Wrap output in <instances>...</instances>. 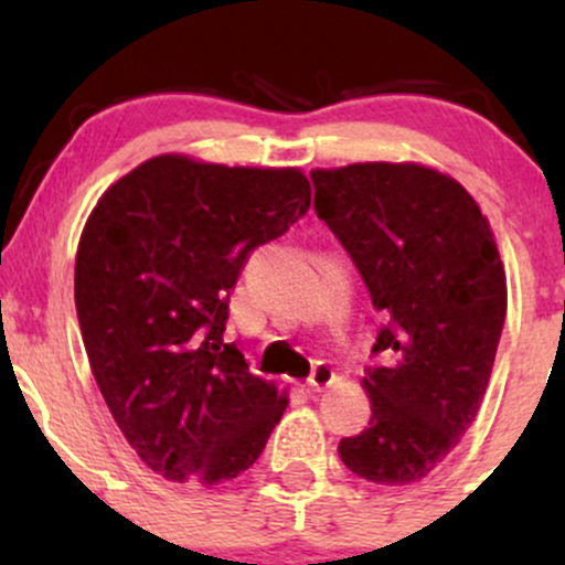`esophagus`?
I'll list each match as a JSON object with an SVG mask.
<instances>
[{"instance_id":"obj_1","label":"esophagus","mask_w":565,"mask_h":565,"mask_svg":"<svg viewBox=\"0 0 565 565\" xmlns=\"http://www.w3.org/2000/svg\"><path fill=\"white\" fill-rule=\"evenodd\" d=\"M332 382H334V369L329 366L327 361H319V364L313 366V372H310V377H308V391L310 393H321V391H327Z\"/></svg>"}]
</instances>
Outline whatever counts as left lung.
Returning a JSON list of instances; mask_svg holds the SVG:
<instances>
[{"instance_id": "left-lung-1", "label": "left lung", "mask_w": 565, "mask_h": 565, "mask_svg": "<svg viewBox=\"0 0 565 565\" xmlns=\"http://www.w3.org/2000/svg\"><path fill=\"white\" fill-rule=\"evenodd\" d=\"M316 212L385 313L366 366L372 419L337 451L355 476L406 486L438 468L481 408L508 284L489 220L457 180L419 164L310 172Z\"/></svg>"}]
</instances>
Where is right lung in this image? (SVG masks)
I'll return each instance as SVG.
<instances>
[{
  "mask_svg": "<svg viewBox=\"0 0 565 565\" xmlns=\"http://www.w3.org/2000/svg\"><path fill=\"white\" fill-rule=\"evenodd\" d=\"M310 206L300 170L148 159L97 201L74 297L116 425L167 481L215 486L260 457L287 408L225 342L231 289L257 246Z\"/></svg>",
  "mask_w": 565,
  "mask_h": 565,
  "instance_id": "1",
  "label": "right lung"
}]
</instances>
